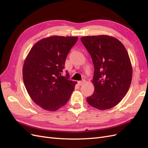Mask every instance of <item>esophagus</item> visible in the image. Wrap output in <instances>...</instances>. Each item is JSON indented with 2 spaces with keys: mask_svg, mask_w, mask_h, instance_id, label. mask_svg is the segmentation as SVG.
<instances>
[{
  "mask_svg": "<svg viewBox=\"0 0 148 148\" xmlns=\"http://www.w3.org/2000/svg\"><path fill=\"white\" fill-rule=\"evenodd\" d=\"M84 83H85L84 81H79V82H78V84L79 85V86H82V85L83 84H84Z\"/></svg>",
  "mask_w": 148,
  "mask_h": 148,
  "instance_id": "1",
  "label": "esophagus"
}]
</instances>
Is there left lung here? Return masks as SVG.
I'll return each mask as SVG.
<instances>
[{"mask_svg": "<svg viewBox=\"0 0 148 148\" xmlns=\"http://www.w3.org/2000/svg\"><path fill=\"white\" fill-rule=\"evenodd\" d=\"M95 66L92 95L86 101L91 106L106 110L117 105L130 86L132 66L126 48L117 38L107 35L81 38Z\"/></svg>", "mask_w": 148, "mask_h": 148, "instance_id": "8db88e82", "label": "left lung"}]
</instances>
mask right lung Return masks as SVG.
I'll return each instance as SVG.
<instances>
[{"mask_svg": "<svg viewBox=\"0 0 148 148\" xmlns=\"http://www.w3.org/2000/svg\"><path fill=\"white\" fill-rule=\"evenodd\" d=\"M78 37L52 36L31 49L25 60L23 78L30 97L43 109L56 111L69 100L77 82L62 76L66 57Z\"/></svg>", "mask_w": 148, "mask_h": 148, "instance_id": "1", "label": "right lung"}]
</instances>
